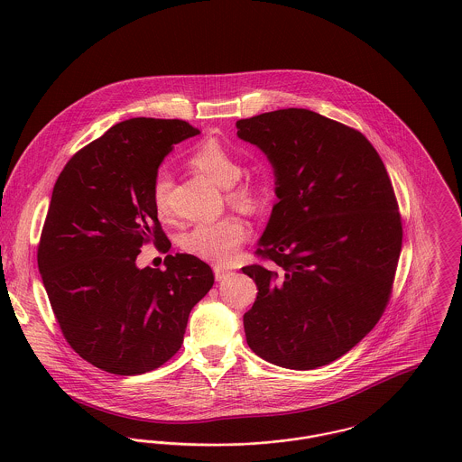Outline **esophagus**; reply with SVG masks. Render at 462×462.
<instances>
[{
    "label": "esophagus",
    "mask_w": 462,
    "mask_h": 462,
    "mask_svg": "<svg viewBox=\"0 0 462 462\" xmlns=\"http://www.w3.org/2000/svg\"><path fill=\"white\" fill-rule=\"evenodd\" d=\"M213 272H215V279H217V281H224L226 277H229V275L233 273L231 270L222 268V266H215V268H213Z\"/></svg>",
    "instance_id": "obj_1"
}]
</instances>
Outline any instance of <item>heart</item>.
<instances>
[{
  "label": "heart",
  "instance_id": "b5f03b06",
  "mask_svg": "<svg viewBox=\"0 0 462 462\" xmlns=\"http://www.w3.org/2000/svg\"><path fill=\"white\" fill-rule=\"evenodd\" d=\"M189 163L211 180L215 185L226 189L231 204L256 211L266 200V185L263 180L242 176V163L235 152L224 147L217 140H204L190 152ZM171 178L167 172H160L151 187V199L154 211L160 218L171 215L169 206ZM247 240V227L236 217H227L217 222L198 224L181 236V249L196 256L198 260L213 264H229L235 262Z\"/></svg>",
  "mask_w": 462,
  "mask_h": 462
}]
</instances>
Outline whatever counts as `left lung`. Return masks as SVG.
Returning a JSON list of instances; mask_svg holds the SVG:
<instances>
[{
    "instance_id": "left-lung-1",
    "label": "left lung",
    "mask_w": 462,
    "mask_h": 462,
    "mask_svg": "<svg viewBox=\"0 0 462 462\" xmlns=\"http://www.w3.org/2000/svg\"><path fill=\"white\" fill-rule=\"evenodd\" d=\"M275 174L277 204L244 266L258 297L244 315L247 343L291 370L329 365L383 317L402 249L388 171L368 138L304 108L236 121Z\"/></svg>"
}]
</instances>
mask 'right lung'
Returning <instances> with one entry per match:
<instances>
[{"instance_id":"right-lung-1","label":"right lung","mask_w":462,"mask_h":462,"mask_svg":"<svg viewBox=\"0 0 462 462\" xmlns=\"http://www.w3.org/2000/svg\"><path fill=\"white\" fill-rule=\"evenodd\" d=\"M199 134L180 119L136 117L79 149L60 172L37 263L67 343L90 365L138 375L167 363L213 286L209 264L169 254L138 268L140 247L169 251L151 187L174 143Z\"/></svg>"}]
</instances>
